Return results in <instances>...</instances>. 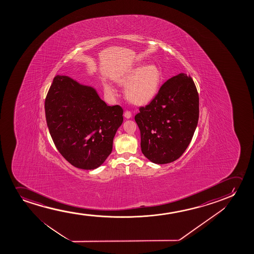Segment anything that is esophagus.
<instances>
[{
    "label": "esophagus",
    "instance_id": "1",
    "mask_svg": "<svg viewBox=\"0 0 254 254\" xmlns=\"http://www.w3.org/2000/svg\"><path fill=\"white\" fill-rule=\"evenodd\" d=\"M124 116H125L126 119H130L132 117V113L130 111H126Z\"/></svg>",
    "mask_w": 254,
    "mask_h": 254
}]
</instances>
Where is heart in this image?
<instances>
[{
    "mask_svg": "<svg viewBox=\"0 0 254 254\" xmlns=\"http://www.w3.org/2000/svg\"><path fill=\"white\" fill-rule=\"evenodd\" d=\"M162 79L160 66L143 63L129 69L115 80L120 86L126 87L125 97L128 102L135 106H144L155 97ZM103 87L106 94H115L110 84L105 82Z\"/></svg>",
    "mask_w": 254,
    "mask_h": 254,
    "instance_id": "obj_1",
    "label": "heart"
}]
</instances>
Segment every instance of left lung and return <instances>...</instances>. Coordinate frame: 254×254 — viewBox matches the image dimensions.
<instances>
[{"label": "left lung", "instance_id": "1", "mask_svg": "<svg viewBox=\"0 0 254 254\" xmlns=\"http://www.w3.org/2000/svg\"><path fill=\"white\" fill-rule=\"evenodd\" d=\"M198 113V92L191 76L181 73L167 80L134 118L143 154L160 165L178 160L191 142Z\"/></svg>", "mask_w": 254, "mask_h": 254}]
</instances>
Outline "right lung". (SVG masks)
Instances as JSON below:
<instances>
[{"instance_id": "add662e5", "label": "right lung", "mask_w": 254, "mask_h": 254, "mask_svg": "<svg viewBox=\"0 0 254 254\" xmlns=\"http://www.w3.org/2000/svg\"><path fill=\"white\" fill-rule=\"evenodd\" d=\"M46 121L60 153L73 167L93 170L113 150L123 109L108 106L94 87L56 75L45 100Z\"/></svg>"}]
</instances>
